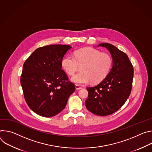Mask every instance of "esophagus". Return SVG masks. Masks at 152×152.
Wrapping results in <instances>:
<instances>
[{
	"label": "esophagus",
	"mask_w": 152,
	"mask_h": 152,
	"mask_svg": "<svg viewBox=\"0 0 152 152\" xmlns=\"http://www.w3.org/2000/svg\"><path fill=\"white\" fill-rule=\"evenodd\" d=\"M82 89L81 87H80V86H78V85H75V89H76V90H80V89Z\"/></svg>",
	"instance_id": "obj_1"
}]
</instances>
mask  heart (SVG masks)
<instances>
[{
    "mask_svg": "<svg viewBox=\"0 0 152 152\" xmlns=\"http://www.w3.org/2000/svg\"><path fill=\"white\" fill-rule=\"evenodd\" d=\"M74 57L65 56L61 60V66L69 75H73L81 67V71L71 78L75 84L85 85L90 81L94 85L98 84L107 76L112 68L111 56L94 48L78 49L74 53Z\"/></svg>",
    "mask_w": 152,
    "mask_h": 152,
    "instance_id": "1",
    "label": "heart"
}]
</instances>
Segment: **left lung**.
Here are the masks:
<instances>
[{
	"label": "left lung",
	"instance_id": "8db88e82",
	"mask_svg": "<svg viewBox=\"0 0 152 152\" xmlns=\"http://www.w3.org/2000/svg\"><path fill=\"white\" fill-rule=\"evenodd\" d=\"M112 57V67L107 76L94 87L87 88L85 104L91 113L106 116L119 110L128 99L132 90L133 67L126 54L110 43H100Z\"/></svg>",
	"mask_w": 152,
	"mask_h": 152
}]
</instances>
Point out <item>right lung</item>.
Listing matches in <instances>:
<instances>
[{
	"instance_id": "add662e5",
	"label": "right lung",
	"mask_w": 152,
	"mask_h": 152,
	"mask_svg": "<svg viewBox=\"0 0 152 152\" xmlns=\"http://www.w3.org/2000/svg\"><path fill=\"white\" fill-rule=\"evenodd\" d=\"M71 48L61 45L39 48L23 64L20 83L25 101L42 116L51 117L62 111L75 90L61 69V60Z\"/></svg>"
}]
</instances>
